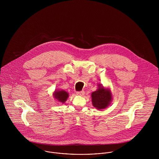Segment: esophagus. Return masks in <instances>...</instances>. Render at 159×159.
Masks as SVG:
<instances>
[{
    "label": "esophagus",
    "instance_id": "esophagus-1",
    "mask_svg": "<svg viewBox=\"0 0 159 159\" xmlns=\"http://www.w3.org/2000/svg\"><path fill=\"white\" fill-rule=\"evenodd\" d=\"M76 94L78 95H80V96H83L84 95V91H79L76 92Z\"/></svg>",
    "mask_w": 159,
    "mask_h": 159
}]
</instances>
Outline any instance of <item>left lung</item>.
<instances>
[{"label":"left lung","instance_id":"obj_1","mask_svg":"<svg viewBox=\"0 0 159 159\" xmlns=\"http://www.w3.org/2000/svg\"><path fill=\"white\" fill-rule=\"evenodd\" d=\"M92 102L93 106L98 110L104 109L110 105L111 100V93L109 89H105L103 87L92 93Z\"/></svg>","mask_w":159,"mask_h":159}]
</instances>
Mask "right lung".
<instances>
[{
    "instance_id": "obj_1",
    "label": "right lung",
    "mask_w": 159,
    "mask_h": 159,
    "mask_svg": "<svg viewBox=\"0 0 159 159\" xmlns=\"http://www.w3.org/2000/svg\"><path fill=\"white\" fill-rule=\"evenodd\" d=\"M54 98L59 100L60 102L64 103L68 97V93L64 91H56L54 93Z\"/></svg>"
}]
</instances>
